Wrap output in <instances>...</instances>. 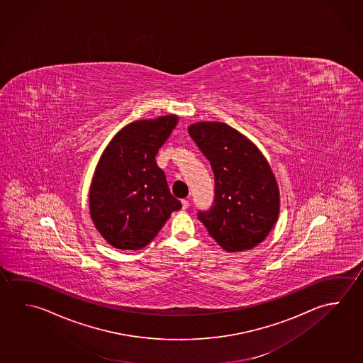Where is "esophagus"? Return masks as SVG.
Returning <instances> with one entry per match:
<instances>
[{"mask_svg": "<svg viewBox=\"0 0 363 363\" xmlns=\"http://www.w3.org/2000/svg\"><path fill=\"white\" fill-rule=\"evenodd\" d=\"M189 205H190L189 200H187V199H184V200H182V209H187V208H189Z\"/></svg>", "mask_w": 363, "mask_h": 363, "instance_id": "1", "label": "esophagus"}]
</instances>
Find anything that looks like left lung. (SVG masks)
Instances as JSON below:
<instances>
[{
    "instance_id": "obj_1",
    "label": "left lung",
    "mask_w": 363,
    "mask_h": 363,
    "mask_svg": "<svg viewBox=\"0 0 363 363\" xmlns=\"http://www.w3.org/2000/svg\"><path fill=\"white\" fill-rule=\"evenodd\" d=\"M189 134L209 160L216 181L213 206L197 218L229 252L254 248L279 216V189L265 157L222 122H197Z\"/></svg>"
}]
</instances>
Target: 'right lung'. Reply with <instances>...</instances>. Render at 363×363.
I'll return each mask as SVG.
<instances>
[{"label":"right lung","instance_id":"1","mask_svg":"<svg viewBox=\"0 0 363 363\" xmlns=\"http://www.w3.org/2000/svg\"><path fill=\"white\" fill-rule=\"evenodd\" d=\"M177 122L174 115L131 122L103 152L90 186V216L113 247H145L182 208L155 162Z\"/></svg>","mask_w":363,"mask_h":363}]
</instances>
